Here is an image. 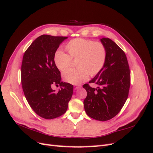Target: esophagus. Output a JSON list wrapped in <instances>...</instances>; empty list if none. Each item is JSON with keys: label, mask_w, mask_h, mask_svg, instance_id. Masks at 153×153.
<instances>
[{"label": "esophagus", "mask_w": 153, "mask_h": 153, "mask_svg": "<svg viewBox=\"0 0 153 153\" xmlns=\"http://www.w3.org/2000/svg\"><path fill=\"white\" fill-rule=\"evenodd\" d=\"M81 87H82L81 85H78V84L74 85V87H75V90H76V89H79V88H80Z\"/></svg>", "instance_id": "34e87169"}]
</instances>
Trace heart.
<instances>
[{
  "instance_id": "obj_1",
  "label": "heart",
  "mask_w": 153,
  "mask_h": 153,
  "mask_svg": "<svg viewBox=\"0 0 153 153\" xmlns=\"http://www.w3.org/2000/svg\"><path fill=\"white\" fill-rule=\"evenodd\" d=\"M69 56L58 50L54 54V62L60 71L70 66L72 60H76V69H68L62 74L64 79L72 84H78L87 80L89 75L98 74L104 66L106 59V50L101 42L78 38L67 44Z\"/></svg>"
}]
</instances>
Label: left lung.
<instances>
[{"instance_id": "1", "label": "left lung", "mask_w": 153, "mask_h": 153, "mask_svg": "<svg viewBox=\"0 0 153 153\" xmlns=\"http://www.w3.org/2000/svg\"><path fill=\"white\" fill-rule=\"evenodd\" d=\"M106 59L101 71L89 82L98 85H83L87 95L84 101L86 114L92 119L106 121L114 117L124 106L130 87V70L124 51L109 38L101 39Z\"/></svg>"}]
</instances>
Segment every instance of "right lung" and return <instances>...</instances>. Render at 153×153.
<instances>
[{"instance_id":"1","label":"right lung","mask_w":153,"mask_h":153,"mask_svg":"<svg viewBox=\"0 0 153 153\" xmlns=\"http://www.w3.org/2000/svg\"><path fill=\"white\" fill-rule=\"evenodd\" d=\"M67 37L41 35L25 52L21 67L22 89L27 102L39 116L46 119L60 117L66 112L73 85L61 82L54 62V54ZM61 87L55 92L51 87Z\"/></svg>"}]
</instances>
